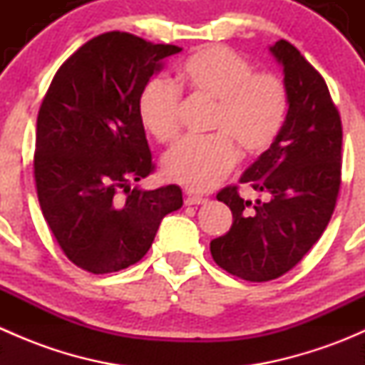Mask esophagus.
<instances>
[{
    "instance_id": "34e87169",
    "label": "esophagus",
    "mask_w": 365,
    "mask_h": 365,
    "mask_svg": "<svg viewBox=\"0 0 365 365\" xmlns=\"http://www.w3.org/2000/svg\"><path fill=\"white\" fill-rule=\"evenodd\" d=\"M206 197H201V196H192V194H189V196L185 197V205L187 206H192V205H205L206 203Z\"/></svg>"
}]
</instances>
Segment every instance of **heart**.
Returning a JSON list of instances; mask_svg holds the SVG:
<instances>
[{"mask_svg": "<svg viewBox=\"0 0 365 365\" xmlns=\"http://www.w3.org/2000/svg\"><path fill=\"white\" fill-rule=\"evenodd\" d=\"M180 84L196 97L215 101L208 138H185L165 155L164 175L192 192L213 189L238 162L267 152L288 114L286 83L272 72H254L251 61L226 46L194 51L180 68ZM182 90L165 77H153L141 90L138 113L160 143L180 132Z\"/></svg>", "mask_w": 365, "mask_h": 365, "instance_id": "1", "label": "heart"}]
</instances>
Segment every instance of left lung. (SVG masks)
Masks as SVG:
<instances>
[{"label":"left lung","instance_id":"left-lung-1","mask_svg":"<svg viewBox=\"0 0 365 365\" xmlns=\"http://www.w3.org/2000/svg\"><path fill=\"white\" fill-rule=\"evenodd\" d=\"M270 51L284 68L288 114L274 145L240 178L268 200L252 203L238 185L224 187L217 200L230 206L233 224L210 242L220 268L251 282L300 263L325 231L341 189L342 125L325 79L286 40Z\"/></svg>","mask_w":365,"mask_h":365}]
</instances>
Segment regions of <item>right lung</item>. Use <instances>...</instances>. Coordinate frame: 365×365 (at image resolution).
<instances>
[{
	"instance_id": "right-lung-1",
	"label": "right lung",
	"mask_w": 365,
	"mask_h": 365,
	"mask_svg": "<svg viewBox=\"0 0 365 365\" xmlns=\"http://www.w3.org/2000/svg\"><path fill=\"white\" fill-rule=\"evenodd\" d=\"M182 47L125 31L88 40L58 68L36 118V196L65 256L91 274L138 263L160 220L182 208L178 185L132 182L155 164L138 113L141 90Z\"/></svg>"
}]
</instances>
